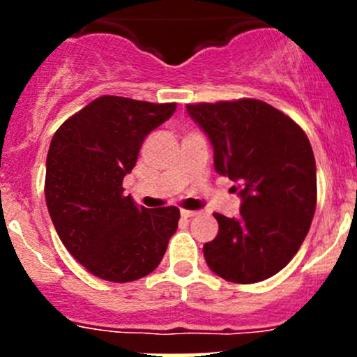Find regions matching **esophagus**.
<instances>
[{"label":"esophagus","instance_id":"1","mask_svg":"<svg viewBox=\"0 0 357 357\" xmlns=\"http://www.w3.org/2000/svg\"><path fill=\"white\" fill-rule=\"evenodd\" d=\"M181 215H183V218L190 219V218H195V215H199V212H197V211H186V208H183Z\"/></svg>","mask_w":357,"mask_h":357}]
</instances>
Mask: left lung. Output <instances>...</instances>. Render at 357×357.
<instances>
[{
	"instance_id": "1",
	"label": "left lung",
	"mask_w": 357,
	"mask_h": 357,
	"mask_svg": "<svg viewBox=\"0 0 357 357\" xmlns=\"http://www.w3.org/2000/svg\"><path fill=\"white\" fill-rule=\"evenodd\" d=\"M214 146V167L236 183L238 218L214 214L208 268L233 283L271 278L304 242L316 211V162L301 126L254 98L186 105Z\"/></svg>"
}]
</instances>
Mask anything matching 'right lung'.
<instances>
[{
  "mask_svg": "<svg viewBox=\"0 0 357 357\" xmlns=\"http://www.w3.org/2000/svg\"><path fill=\"white\" fill-rule=\"evenodd\" d=\"M174 110L176 103L105 95L53 135L45 181L50 218L75 261L98 278L128 283L150 275L178 229V207H138L122 188L143 139Z\"/></svg>",
  "mask_w": 357,
  "mask_h": 357,
  "instance_id": "obj_1",
  "label": "right lung"
}]
</instances>
